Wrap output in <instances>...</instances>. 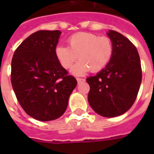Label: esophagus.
Returning a JSON list of instances; mask_svg holds the SVG:
<instances>
[{"label": "esophagus", "mask_w": 154, "mask_h": 154, "mask_svg": "<svg viewBox=\"0 0 154 154\" xmlns=\"http://www.w3.org/2000/svg\"><path fill=\"white\" fill-rule=\"evenodd\" d=\"M77 81L78 83H81L82 82H84L85 79H84V78H79V77H77Z\"/></svg>", "instance_id": "34e87169"}]
</instances>
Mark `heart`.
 <instances>
[{
  "label": "heart",
  "instance_id": "obj_1",
  "mask_svg": "<svg viewBox=\"0 0 154 154\" xmlns=\"http://www.w3.org/2000/svg\"><path fill=\"white\" fill-rule=\"evenodd\" d=\"M68 47L57 46L56 57L64 69H71L77 57L81 59L74 67L72 72L82 75L91 71L100 72L106 67L113 55V43L107 36L79 32L67 38Z\"/></svg>",
  "mask_w": 154,
  "mask_h": 154
}]
</instances>
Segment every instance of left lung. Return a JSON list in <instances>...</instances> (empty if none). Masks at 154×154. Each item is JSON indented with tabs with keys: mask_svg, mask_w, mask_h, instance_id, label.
Returning <instances> with one entry per match:
<instances>
[{
	"mask_svg": "<svg viewBox=\"0 0 154 154\" xmlns=\"http://www.w3.org/2000/svg\"><path fill=\"white\" fill-rule=\"evenodd\" d=\"M113 43L110 63L94 77L87 78L90 86L89 104L104 117L125 113L134 103L142 81V68L136 47L115 30L107 33Z\"/></svg>",
	"mask_w": 154,
	"mask_h": 154,
	"instance_id": "left-lung-1",
	"label": "left lung"
}]
</instances>
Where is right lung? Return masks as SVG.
Returning a JSON list of instances; mask_svg holds the SVG:
<instances>
[{"label":"right lung","mask_w":154,"mask_h":154,"mask_svg":"<svg viewBox=\"0 0 154 154\" xmlns=\"http://www.w3.org/2000/svg\"><path fill=\"white\" fill-rule=\"evenodd\" d=\"M60 34L35 32L19 45L12 57L11 81L17 100L29 116L40 121L63 115L77 84L56 57Z\"/></svg>","instance_id":"add662e5"}]
</instances>
